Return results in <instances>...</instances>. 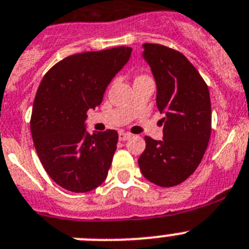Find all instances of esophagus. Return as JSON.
I'll return each mask as SVG.
<instances>
[{
    "label": "esophagus",
    "instance_id": "1",
    "mask_svg": "<svg viewBox=\"0 0 249 249\" xmlns=\"http://www.w3.org/2000/svg\"><path fill=\"white\" fill-rule=\"evenodd\" d=\"M129 137H131V135H129V133H126V132H120V133H118L120 141H127Z\"/></svg>",
    "mask_w": 249,
    "mask_h": 249
}]
</instances>
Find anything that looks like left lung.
I'll list each match as a JSON object with an SVG mask.
<instances>
[{
    "instance_id": "8db88e82",
    "label": "left lung",
    "mask_w": 249,
    "mask_h": 249,
    "mask_svg": "<svg viewBox=\"0 0 249 249\" xmlns=\"http://www.w3.org/2000/svg\"><path fill=\"white\" fill-rule=\"evenodd\" d=\"M143 57L157 85V107L163 140L146 136L138 158L143 177L160 187H173L190 177L201 163L212 131L208 86L181 52L157 43H144Z\"/></svg>"
}]
</instances>
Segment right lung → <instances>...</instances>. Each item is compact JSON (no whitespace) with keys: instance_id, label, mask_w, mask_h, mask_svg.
<instances>
[{"instance_id":"right-lung-1","label":"right lung","mask_w":249,"mask_h":249,"mask_svg":"<svg viewBox=\"0 0 249 249\" xmlns=\"http://www.w3.org/2000/svg\"><path fill=\"white\" fill-rule=\"evenodd\" d=\"M131 52L120 46L72 54L51 67L39 83L31 133L45 171L65 190L89 192L108 175L118 133L107 129L89 135L85 121Z\"/></svg>"}]
</instances>
